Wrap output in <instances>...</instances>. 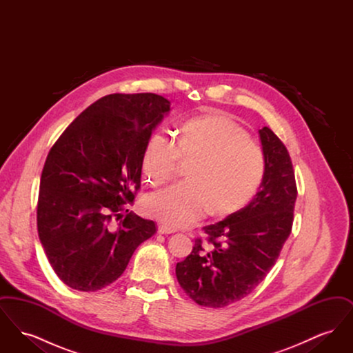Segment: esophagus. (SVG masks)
I'll return each instance as SVG.
<instances>
[{
	"label": "esophagus",
	"instance_id": "1",
	"mask_svg": "<svg viewBox=\"0 0 353 353\" xmlns=\"http://www.w3.org/2000/svg\"><path fill=\"white\" fill-rule=\"evenodd\" d=\"M174 232H176L174 228H172V226H169V225H165V223H161V225L159 226V233H160V234H172V233H174Z\"/></svg>",
	"mask_w": 353,
	"mask_h": 353
}]
</instances>
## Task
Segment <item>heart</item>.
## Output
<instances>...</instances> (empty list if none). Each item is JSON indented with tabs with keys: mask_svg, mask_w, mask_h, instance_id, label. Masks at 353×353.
Wrapping results in <instances>:
<instances>
[{
	"mask_svg": "<svg viewBox=\"0 0 353 353\" xmlns=\"http://www.w3.org/2000/svg\"><path fill=\"white\" fill-rule=\"evenodd\" d=\"M180 164L186 183L152 193L143 210L172 228L190 225L208 209L226 216L243 206L261 183L265 159L243 127L225 114L210 112L185 123L176 143L153 134L143 153V173L153 186L165 184Z\"/></svg>",
	"mask_w": 353,
	"mask_h": 353,
	"instance_id": "obj_1",
	"label": "heart"
}]
</instances>
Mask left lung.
I'll return each instance as SVG.
<instances>
[{
    "label": "left lung",
    "mask_w": 353,
    "mask_h": 353,
    "mask_svg": "<svg viewBox=\"0 0 353 353\" xmlns=\"http://www.w3.org/2000/svg\"><path fill=\"white\" fill-rule=\"evenodd\" d=\"M265 173L250 203L203 228L192 252L176 266L185 294L203 307L221 308L252 294L275 265L294 222L298 196L291 157L269 127L259 130Z\"/></svg>",
    "instance_id": "obj_1"
}]
</instances>
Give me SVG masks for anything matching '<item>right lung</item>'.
Returning a JSON list of instances; mask_svg holds the SVG:
<instances>
[{"label": "right lung", "mask_w": 353, "mask_h": 353, "mask_svg": "<svg viewBox=\"0 0 353 353\" xmlns=\"http://www.w3.org/2000/svg\"><path fill=\"white\" fill-rule=\"evenodd\" d=\"M152 94H111L87 107L46 157L37 205L38 235L58 278L98 291L124 272L156 223L123 212L140 189L143 153L168 112Z\"/></svg>", "instance_id": "obj_1"}]
</instances>
